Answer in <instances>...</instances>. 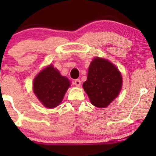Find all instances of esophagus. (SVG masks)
Wrapping results in <instances>:
<instances>
[{
	"instance_id": "1",
	"label": "esophagus",
	"mask_w": 156,
	"mask_h": 156,
	"mask_svg": "<svg viewBox=\"0 0 156 156\" xmlns=\"http://www.w3.org/2000/svg\"><path fill=\"white\" fill-rule=\"evenodd\" d=\"M74 84L76 85V87H80L81 85V81L80 80H74Z\"/></svg>"
}]
</instances>
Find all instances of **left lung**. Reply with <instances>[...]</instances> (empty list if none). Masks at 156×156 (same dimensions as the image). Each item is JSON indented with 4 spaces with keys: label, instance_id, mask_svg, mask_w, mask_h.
I'll list each match as a JSON object with an SVG mask.
<instances>
[{
    "label": "left lung",
    "instance_id": "obj_1",
    "mask_svg": "<svg viewBox=\"0 0 156 156\" xmlns=\"http://www.w3.org/2000/svg\"><path fill=\"white\" fill-rule=\"evenodd\" d=\"M121 84V74L113 64L106 59L94 58L83 87L94 106L105 108L119 95Z\"/></svg>",
    "mask_w": 156,
    "mask_h": 156
}]
</instances>
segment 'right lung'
Masks as SVG:
<instances>
[{
    "mask_svg": "<svg viewBox=\"0 0 156 156\" xmlns=\"http://www.w3.org/2000/svg\"><path fill=\"white\" fill-rule=\"evenodd\" d=\"M70 82L52 65L46 67L34 80L33 90L39 101L47 108H55L62 101Z\"/></svg>",
    "mask_w": 156,
    "mask_h": 156,
    "instance_id": "1",
    "label": "right lung"
}]
</instances>
